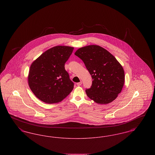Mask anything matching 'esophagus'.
<instances>
[{
  "label": "esophagus",
  "mask_w": 155,
  "mask_h": 155,
  "mask_svg": "<svg viewBox=\"0 0 155 155\" xmlns=\"http://www.w3.org/2000/svg\"><path fill=\"white\" fill-rule=\"evenodd\" d=\"M81 84H82V82H81V81L78 82V83H77V85L78 86H80V85H81Z\"/></svg>",
  "instance_id": "obj_1"
}]
</instances>
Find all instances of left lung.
<instances>
[{
    "mask_svg": "<svg viewBox=\"0 0 155 155\" xmlns=\"http://www.w3.org/2000/svg\"><path fill=\"white\" fill-rule=\"evenodd\" d=\"M75 55L83 61L92 77V85L86 89L87 96L99 104L113 101L124 84L123 67L110 52L97 45L78 49Z\"/></svg>",
    "mask_w": 155,
    "mask_h": 155,
    "instance_id": "8db88e82",
    "label": "left lung"
}]
</instances>
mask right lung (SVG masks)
<instances>
[{
  "mask_svg": "<svg viewBox=\"0 0 155 155\" xmlns=\"http://www.w3.org/2000/svg\"><path fill=\"white\" fill-rule=\"evenodd\" d=\"M73 49L69 46H54L42 53L30 67L29 87L45 103L59 102L73 89L74 82L64 68Z\"/></svg>",
  "mask_w": 155,
  "mask_h": 155,
  "instance_id": "add662e5",
  "label": "right lung"
}]
</instances>
